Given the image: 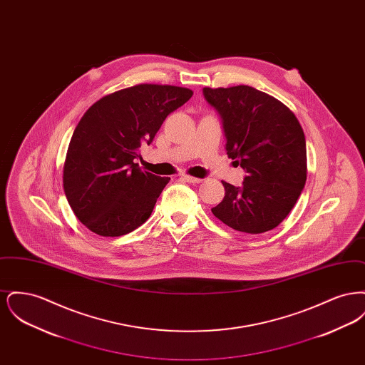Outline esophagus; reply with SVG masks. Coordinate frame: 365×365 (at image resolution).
I'll return each instance as SVG.
<instances>
[{
    "mask_svg": "<svg viewBox=\"0 0 365 365\" xmlns=\"http://www.w3.org/2000/svg\"><path fill=\"white\" fill-rule=\"evenodd\" d=\"M182 179L189 182V183H201L202 182L201 178H194V176H190V175H182Z\"/></svg>",
    "mask_w": 365,
    "mask_h": 365,
    "instance_id": "obj_1",
    "label": "esophagus"
}]
</instances>
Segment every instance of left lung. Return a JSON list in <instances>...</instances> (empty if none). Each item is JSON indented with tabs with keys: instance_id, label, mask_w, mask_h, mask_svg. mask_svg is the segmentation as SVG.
I'll return each instance as SVG.
<instances>
[{
	"instance_id": "left-lung-1",
	"label": "left lung",
	"mask_w": 365,
	"mask_h": 365,
	"mask_svg": "<svg viewBox=\"0 0 365 365\" xmlns=\"http://www.w3.org/2000/svg\"><path fill=\"white\" fill-rule=\"evenodd\" d=\"M223 119L227 155L246 171L242 186L222 182L212 213L237 231L261 234L290 213L307 182V145L294 113L255 87H204Z\"/></svg>"
}]
</instances>
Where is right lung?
<instances>
[{
	"instance_id": "right-lung-1",
	"label": "right lung",
	"mask_w": 365,
	"mask_h": 365,
	"mask_svg": "<svg viewBox=\"0 0 365 365\" xmlns=\"http://www.w3.org/2000/svg\"><path fill=\"white\" fill-rule=\"evenodd\" d=\"M192 90L137 85L91 105L67 150L63 186L82 225L101 237H120L143 225L170 178L140 171V143L153 140L165 118Z\"/></svg>"
}]
</instances>
